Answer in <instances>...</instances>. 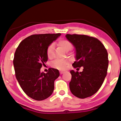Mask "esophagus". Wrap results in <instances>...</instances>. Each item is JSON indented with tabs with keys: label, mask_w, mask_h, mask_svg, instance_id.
Wrapping results in <instances>:
<instances>
[{
	"label": "esophagus",
	"mask_w": 121,
	"mask_h": 121,
	"mask_svg": "<svg viewBox=\"0 0 121 121\" xmlns=\"http://www.w3.org/2000/svg\"><path fill=\"white\" fill-rule=\"evenodd\" d=\"M60 71V74H63V73H65V71H62V70H60L59 71Z\"/></svg>",
	"instance_id": "1"
}]
</instances>
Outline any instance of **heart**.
<instances>
[{
	"label": "heart",
	"instance_id": "b5f03b06",
	"mask_svg": "<svg viewBox=\"0 0 121 121\" xmlns=\"http://www.w3.org/2000/svg\"><path fill=\"white\" fill-rule=\"evenodd\" d=\"M58 44L59 46H60L64 49V51L66 52L69 51L71 50L73 48V45L70 42L65 39L60 40L58 41ZM53 44H50L48 46L46 50V54L48 58H51L53 56ZM68 65V62L65 60H59V59H56L54 60L52 63V65L53 67L57 68L58 69H64L66 67V65Z\"/></svg>",
	"mask_w": 121,
	"mask_h": 121
}]
</instances>
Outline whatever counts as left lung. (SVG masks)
<instances>
[{
    "instance_id": "1",
    "label": "left lung",
    "mask_w": 121,
    "mask_h": 121,
    "mask_svg": "<svg viewBox=\"0 0 121 121\" xmlns=\"http://www.w3.org/2000/svg\"><path fill=\"white\" fill-rule=\"evenodd\" d=\"M65 37L75 48L76 61L73 67H83L82 72L70 71V90L79 98L91 97L99 90L107 74V51L98 39L92 36L66 34Z\"/></svg>"
}]
</instances>
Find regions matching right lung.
Masks as SVG:
<instances>
[{
	"label": "right lung",
	"instance_id": "obj_1",
	"mask_svg": "<svg viewBox=\"0 0 121 121\" xmlns=\"http://www.w3.org/2000/svg\"><path fill=\"white\" fill-rule=\"evenodd\" d=\"M61 34H34L21 42L13 60L15 75L23 91L31 98L43 100L53 92L58 70L49 68L47 73L40 72L48 61L46 50Z\"/></svg>",
	"mask_w": 121,
	"mask_h": 121
}]
</instances>
